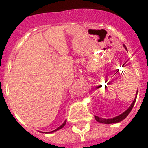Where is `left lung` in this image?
Returning a JSON list of instances; mask_svg holds the SVG:
<instances>
[{
	"label": "left lung",
	"instance_id": "8db88e82",
	"mask_svg": "<svg viewBox=\"0 0 148 148\" xmlns=\"http://www.w3.org/2000/svg\"><path fill=\"white\" fill-rule=\"evenodd\" d=\"M123 46H124V47H125V49L127 50L126 46H125V44H124ZM137 93H138V90H137L136 94V97H135V99H134V100H133V103L130 104V106L129 107V108H128V109H127L124 112V113H122L121 114H120L119 116H116V117H113V118H111V119L101 118V117H99V116H95V119L98 122L101 123V124H107V125H108V124H115V123H118V122H119V121L124 120L125 118H126L127 116L129 115V113H130L131 110L133 109V106H134V104H135V102H136V100Z\"/></svg>",
	"mask_w": 148,
	"mask_h": 148
}]
</instances>
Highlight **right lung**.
<instances>
[{
    "label": "right lung",
    "mask_w": 148,
    "mask_h": 148,
    "mask_svg": "<svg viewBox=\"0 0 148 148\" xmlns=\"http://www.w3.org/2000/svg\"><path fill=\"white\" fill-rule=\"evenodd\" d=\"M66 120H65V121H64V123H63V124H62V125H61V126H60V127H58L57 128V129H56V130H53V131L49 132V133H47V132H44V133H54V132L57 131V130H60V129H61V128H63V127H64L65 126V125H66ZM40 133H43V132H40Z\"/></svg>",
    "instance_id": "1"
}]
</instances>
